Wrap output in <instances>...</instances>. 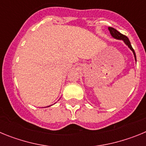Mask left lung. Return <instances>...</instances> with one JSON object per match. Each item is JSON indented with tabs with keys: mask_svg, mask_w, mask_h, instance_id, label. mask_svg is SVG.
Wrapping results in <instances>:
<instances>
[{
	"mask_svg": "<svg viewBox=\"0 0 146 146\" xmlns=\"http://www.w3.org/2000/svg\"><path fill=\"white\" fill-rule=\"evenodd\" d=\"M108 29H109L111 35L113 36V37H114L115 38H117V39H122L123 42H125V44H126V45H128V47H129V48L131 50V51L133 52L134 55H135V60H136V55H135V50H134V49L132 48V47H131V43H130L128 37L126 36L125 35H123L122 33H120V32H118L116 29H115V28H111V27H109V28H108Z\"/></svg>",
	"mask_w": 146,
	"mask_h": 146,
	"instance_id": "left-lung-1",
	"label": "left lung"
}]
</instances>
